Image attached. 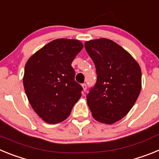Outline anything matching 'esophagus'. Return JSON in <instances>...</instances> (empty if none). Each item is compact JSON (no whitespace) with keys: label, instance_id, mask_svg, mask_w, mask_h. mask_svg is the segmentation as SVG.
<instances>
[{"label":"esophagus","instance_id":"34e87169","mask_svg":"<svg viewBox=\"0 0 159 159\" xmlns=\"http://www.w3.org/2000/svg\"><path fill=\"white\" fill-rule=\"evenodd\" d=\"M82 88H83V90H84V92H85L87 89V85L85 84H82Z\"/></svg>","mask_w":159,"mask_h":159}]
</instances>
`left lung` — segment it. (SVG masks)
Listing matches in <instances>:
<instances>
[{
  "label": "left lung",
  "instance_id": "1",
  "mask_svg": "<svg viewBox=\"0 0 159 159\" xmlns=\"http://www.w3.org/2000/svg\"><path fill=\"white\" fill-rule=\"evenodd\" d=\"M85 49L96 68L97 81L87 95L95 120L113 124L134 106L142 88L139 64L117 43L106 38L91 40Z\"/></svg>",
  "mask_w": 159,
  "mask_h": 159
}]
</instances>
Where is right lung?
<instances>
[{
  "label": "right lung",
  "mask_w": 159,
  "mask_h": 159,
  "mask_svg": "<svg viewBox=\"0 0 159 159\" xmlns=\"http://www.w3.org/2000/svg\"><path fill=\"white\" fill-rule=\"evenodd\" d=\"M84 48L78 40L57 39L32 55L25 64L23 84L29 103L43 121L67 119L81 97L71 63Z\"/></svg>",
  "instance_id": "1"
}]
</instances>
